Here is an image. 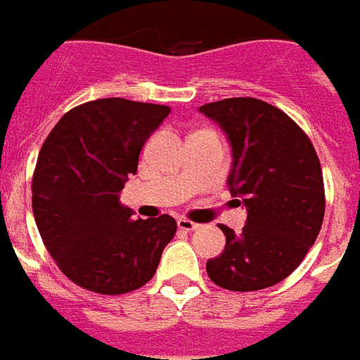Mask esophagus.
Masks as SVG:
<instances>
[{"mask_svg": "<svg viewBox=\"0 0 360 360\" xmlns=\"http://www.w3.org/2000/svg\"><path fill=\"white\" fill-rule=\"evenodd\" d=\"M178 228L180 230H186V232H193V230H198L199 224L198 222H191L188 219H178Z\"/></svg>", "mask_w": 360, "mask_h": 360, "instance_id": "esophagus-1", "label": "esophagus"}]
</instances>
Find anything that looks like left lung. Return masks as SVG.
Returning <instances> with one entry per match:
<instances>
[{
	"mask_svg": "<svg viewBox=\"0 0 360 360\" xmlns=\"http://www.w3.org/2000/svg\"><path fill=\"white\" fill-rule=\"evenodd\" d=\"M228 136V188L248 220L241 232L220 224L226 245L207 261L224 290L255 291L282 282L313 248L324 220V180L313 143L274 105L230 97L199 107Z\"/></svg>",
	"mask_w": 360,
	"mask_h": 360,
	"instance_id": "1",
	"label": "left lung"
}]
</instances>
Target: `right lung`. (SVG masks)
Listing matches in <instances>:
<instances>
[{"instance_id":"obj_1","label":"right lung","mask_w":360,"mask_h":360,"mask_svg":"<svg viewBox=\"0 0 360 360\" xmlns=\"http://www.w3.org/2000/svg\"><path fill=\"white\" fill-rule=\"evenodd\" d=\"M170 107L107 97L78 105L49 132L32 178L44 245L84 290L120 295L148 284L176 220L134 219L119 193Z\"/></svg>"}]
</instances>
